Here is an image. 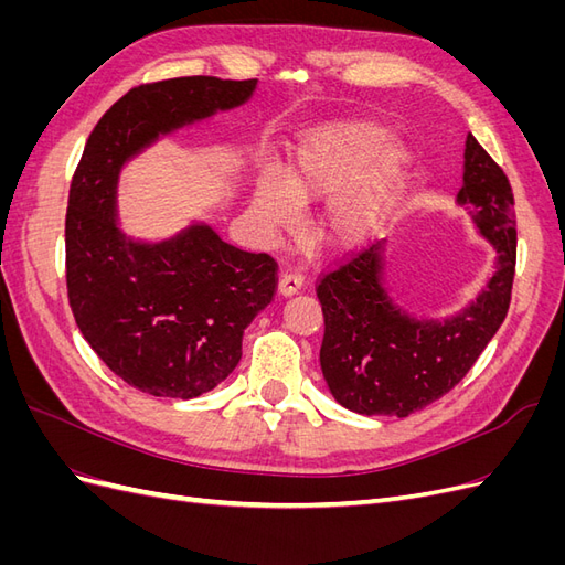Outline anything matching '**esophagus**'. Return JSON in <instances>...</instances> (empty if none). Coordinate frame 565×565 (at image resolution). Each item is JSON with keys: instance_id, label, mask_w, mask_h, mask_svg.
<instances>
[{"instance_id": "obj_1", "label": "esophagus", "mask_w": 565, "mask_h": 565, "mask_svg": "<svg viewBox=\"0 0 565 565\" xmlns=\"http://www.w3.org/2000/svg\"><path fill=\"white\" fill-rule=\"evenodd\" d=\"M301 285H303V278L299 276V273H285L280 282H278V292L282 297H292V295L299 292Z\"/></svg>"}]
</instances>
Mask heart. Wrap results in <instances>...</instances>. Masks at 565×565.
<instances>
[{
  "label": "heart",
  "instance_id": "1",
  "mask_svg": "<svg viewBox=\"0 0 565 565\" xmlns=\"http://www.w3.org/2000/svg\"><path fill=\"white\" fill-rule=\"evenodd\" d=\"M407 150L370 119L337 122L311 134L282 181L262 179L252 210L266 228H287L297 204L332 198L320 218L324 241L353 247L377 233L405 177Z\"/></svg>",
  "mask_w": 565,
  "mask_h": 565
}]
</instances>
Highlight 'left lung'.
<instances>
[{
	"instance_id": "obj_1",
	"label": "left lung",
	"mask_w": 565,
	"mask_h": 565,
	"mask_svg": "<svg viewBox=\"0 0 565 565\" xmlns=\"http://www.w3.org/2000/svg\"><path fill=\"white\" fill-rule=\"evenodd\" d=\"M469 207L498 259L486 289L450 318H415L386 287V241L358 252L322 276L316 292L324 316L320 370L339 405L358 415L407 417L457 386L507 318L516 268L514 195L507 174L473 136L465 146Z\"/></svg>"
}]
</instances>
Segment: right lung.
<instances>
[{"label":"right lung","mask_w":565,"mask_h":565,"mask_svg":"<svg viewBox=\"0 0 565 565\" xmlns=\"http://www.w3.org/2000/svg\"><path fill=\"white\" fill-rule=\"evenodd\" d=\"M256 79L141 84L98 119L65 214L67 299L82 337L119 380L158 398H198L241 363L243 334L276 295V262L191 224L160 243L117 224L122 167L160 136L247 104Z\"/></svg>","instance_id":"right-lung-1"}]
</instances>
